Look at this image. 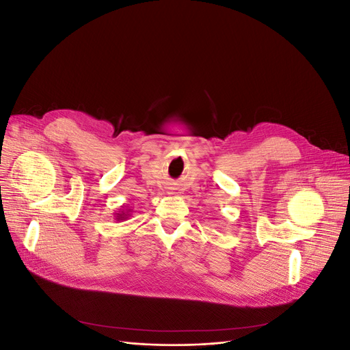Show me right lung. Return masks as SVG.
Here are the masks:
<instances>
[{"label":"right lung","mask_w":350,"mask_h":350,"mask_svg":"<svg viewBox=\"0 0 350 350\" xmlns=\"http://www.w3.org/2000/svg\"><path fill=\"white\" fill-rule=\"evenodd\" d=\"M131 213H133V208H122L118 211V213H115L113 216H115L116 221H122V220L129 219L131 216Z\"/></svg>","instance_id":"right-lung-1"}]
</instances>
